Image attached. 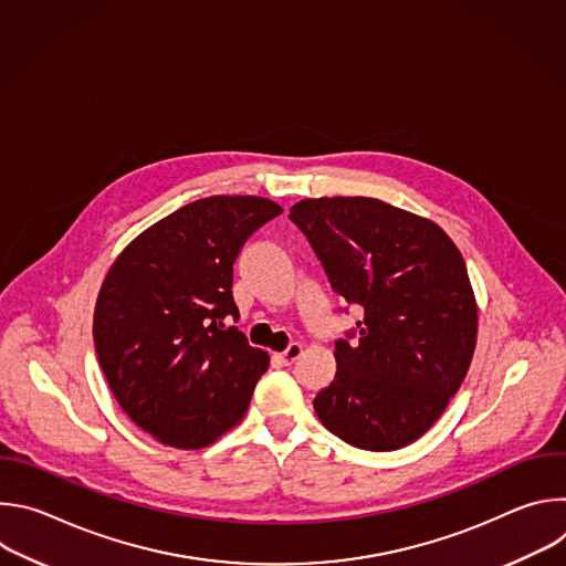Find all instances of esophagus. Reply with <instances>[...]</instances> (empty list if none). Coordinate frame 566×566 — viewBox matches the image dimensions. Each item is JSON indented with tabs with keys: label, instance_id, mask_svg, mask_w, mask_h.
Here are the masks:
<instances>
[{
	"label": "esophagus",
	"instance_id": "obj_1",
	"mask_svg": "<svg viewBox=\"0 0 566 566\" xmlns=\"http://www.w3.org/2000/svg\"><path fill=\"white\" fill-rule=\"evenodd\" d=\"M302 354V345L300 343H291L282 354H277V358L284 363V365H293Z\"/></svg>",
	"mask_w": 566,
	"mask_h": 566
}]
</instances>
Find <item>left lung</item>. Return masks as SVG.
Wrapping results in <instances>:
<instances>
[{
  "label": "left lung",
  "instance_id": "left-lung-1",
  "mask_svg": "<svg viewBox=\"0 0 566 566\" xmlns=\"http://www.w3.org/2000/svg\"><path fill=\"white\" fill-rule=\"evenodd\" d=\"M289 219L332 289L363 311L336 340L338 371L313 398L317 419L360 450L410 446L448 408L476 345L459 249L434 221L369 197L304 199Z\"/></svg>",
  "mask_w": 566,
  "mask_h": 566
}]
</instances>
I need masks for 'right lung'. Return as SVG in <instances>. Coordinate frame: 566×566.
Instances as JSON below:
<instances>
[{
  "label": "right lung",
  "mask_w": 566,
  "mask_h": 566,
  "mask_svg": "<svg viewBox=\"0 0 566 566\" xmlns=\"http://www.w3.org/2000/svg\"><path fill=\"white\" fill-rule=\"evenodd\" d=\"M282 208L264 197L192 201L140 232L112 264L94 345L125 415L156 441L199 450L244 419L269 354L237 327L232 264Z\"/></svg>",
  "instance_id": "obj_1"
}]
</instances>
